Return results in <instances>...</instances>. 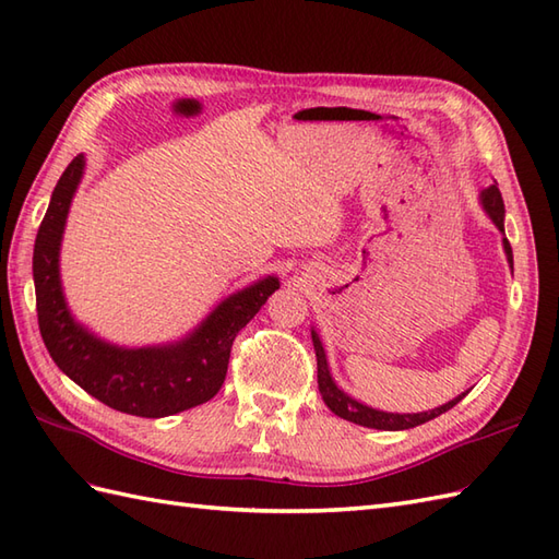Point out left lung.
I'll list each match as a JSON object with an SVG mask.
<instances>
[{
  "label": "left lung",
  "instance_id": "8db88e82",
  "mask_svg": "<svg viewBox=\"0 0 559 559\" xmlns=\"http://www.w3.org/2000/svg\"><path fill=\"white\" fill-rule=\"evenodd\" d=\"M478 202H481V210L488 214V218L496 224V228L502 233V250L504 257H508V264L510 269H514V259H512V248L508 238H504V204H502V194L498 190V186H488L486 190H481L478 194ZM311 343H314V353H317V379H319V393L326 402V407L338 414L341 419H347L353 424L359 426H367V428H379V431H405V428H414L419 424L431 421L440 414L452 409L457 405V402L469 393H462L457 397H452L445 405H440L436 409H426V412H414V414H397V412H383V409H373L369 405H361L359 400H355L353 395H347L343 388L333 381L331 369H329V359L326 353H323V345L319 333L311 329Z\"/></svg>",
  "mask_w": 559,
  "mask_h": 559
}]
</instances>
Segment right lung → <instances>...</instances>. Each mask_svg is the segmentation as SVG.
Returning <instances> with one entry per match:
<instances>
[{
    "instance_id": "1",
    "label": "right lung",
    "mask_w": 559,
    "mask_h": 559,
    "mask_svg": "<svg viewBox=\"0 0 559 559\" xmlns=\"http://www.w3.org/2000/svg\"><path fill=\"white\" fill-rule=\"evenodd\" d=\"M83 174L85 157L78 154L51 192L33 250L37 323L51 359L85 393L133 417L159 419L202 405L224 385L233 341L281 288L278 278L264 276L228 295L180 341L123 347L99 338L71 314L59 271L63 228Z\"/></svg>"
}]
</instances>
